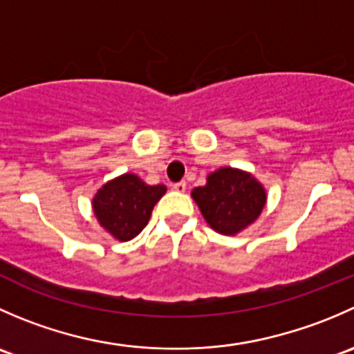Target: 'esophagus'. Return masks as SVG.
Masks as SVG:
<instances>
[{
    "mask_svg": "<svg viewBox=\"0 0 354 354\" xmlns=\"http://www.w3.org/2000/svg\"><path fill=\"white\" fill-rule=\"evenodd\" d=\"M173 188L176 192H185L187 190V183H185V181H178V183L173 185Z\"/></svg>",
    "mask_w": 354,
    "mask_h": 354,
    "instance_id": "obj_1",
    "label": "esophagus"
}]
</instances>
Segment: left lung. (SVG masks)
Segmentation results:
<instances>
[{
  "instance_id": "1",
  "label": "left lung",
  "mask_w": 354,
  "mask_h": 354,
  "mask_svg": "<svg viewBox=\"0 0 354 354\" xmlns=\"http://www.w3.org/2000/svg\"><path fill=\"white\" fill-rule=\"evenodd\" d=\"M192 197L214 231L234 236L255 223L266 205L267 194L253 174L221 167L207 176L205 187L192 192Z\"/></svg>"
}]
</instances>
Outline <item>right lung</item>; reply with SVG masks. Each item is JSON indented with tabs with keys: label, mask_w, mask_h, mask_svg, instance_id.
I'll list each match as a JSON object with an SVG mask.
<instances>
[{
	"label": "right lung",
	"mask_w": 354,
	"mask_h": 354,
	"mask_svg": "<svg viewBox=\"0 0 354 354\" xmlns=\"http://www.w3.org/2000/svg\"><path fill=\"white\" fill-rule=\"evenodd\" d=\"M164 194V185L152 187L137 174L127 173L99 188L92 198V209L111 236L130 241L147 226L152 209Z\"/></svg>",
	"instance_id": "add662e5"
}]
</instances>
